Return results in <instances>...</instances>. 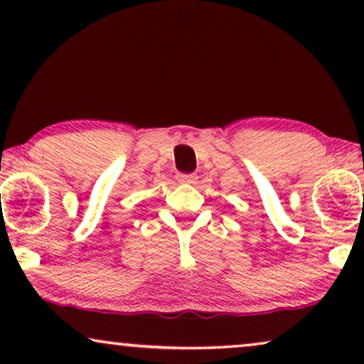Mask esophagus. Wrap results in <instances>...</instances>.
Wrapping results in <instances>:
<instances>
[{
    "instance_id": "esophagus-1",
    "label": "esophagus",
    "mask_w": 364,
    "mask_h": 364,
    "mask_svg": "<svg viewBox=\"0 0 364 364\" xmlns=\"http://www.w3.org/2000/svg\"><path fill=\"white\" fill-rule=\"evenodd\" d=\"M178 182L182 183H193L197 181V176L196 173H178Z\"/></svg>"
}]
</instances>
